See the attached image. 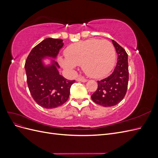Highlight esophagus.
Returning a JSON list of instances; mask_svg holds the SVG:
<instances>
[{
  "mask_svg": "<svg viewBox=\"0 0 158 158\" xmlns=\"http://www.w3.org/2000/svg\"><path fill=\"white\" fill-rule=\"evenodd\" d=\"M76 80L80 81V82H86L88 81L86 79L84 78L83 77H81V76H79V77H78L77 79H76Z\"/></svg>",
  "mask_w": 158,
  "mask_h": 158,
  "instance_id": "esophagus-1",
  "label": "esophagus"
}]
</instances>
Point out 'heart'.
<instances>
[{
  "mask_svg": "<svg viewBox=\"0 0 158 158\" xmlns=\"http://www.w3.org/2000/svg\"><path fill=\"white\" fill-rule=\"evenodd\" d=\"M66 58L60 57L59 64L69 70L82 65L84 73L92 78H102L110 73L115 63L113 45L106 40H88L69 45L65 50Z\"/></svg>",
  "mask_w": 158,
  "mask_h": 158,
  "instance_id": "1",
  "label": "heart"
}]
</instances>
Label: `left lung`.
<instances>
[{"instance_id": "obj_1", "label": "left lung", "mask_w": 158, "mask_h": 158, "mask_svg": "<svg viewBox=\"0 0 158 158\" xmlns=\"http://www.w3.org/2000/svg\"><path fill=\"white\" fill-rule=\"evenodd\" d=\"M112 42L118 55L115 69L107 78L98 81V89L91 96L94 102L103 107L116 106L121 102L128 87V55L116 41Z\"/></svg>"}]
</instances>
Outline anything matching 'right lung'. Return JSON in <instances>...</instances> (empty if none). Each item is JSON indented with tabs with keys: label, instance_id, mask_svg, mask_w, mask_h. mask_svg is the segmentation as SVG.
<instances>
[{
	"label": "right lung",
	"instance_id": "right-lung-1",
	"mask_svg": "<svg viewBox=\"0 0 158 158\" xmlns=\"http://www.w3.org/2000/svg\"><path fill=\"white\" fill-rule=\"evenodd\" d=\"M63 45L62 40L47 38L33 47L26 61L30 94L39 106L46 109L57 107L67 101L71 85L75 82L59 74L60 66L55 60ZM45 59L50 60V64H44Z\"/></svg>",
	"mask_w": 158,
	"mask_h": 158
}]
</instances>
